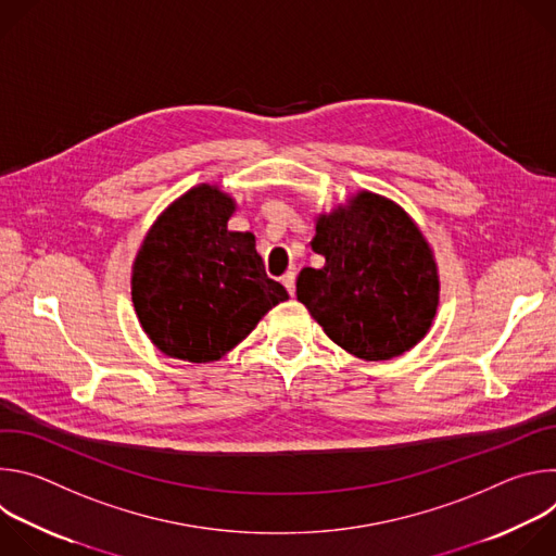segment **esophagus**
<instances>
[{
    "label": "esophagus",
    "instance_id": "1",
    "mask_svg": "<svg viewBox=\"0 0 556 556\" xmlns=\"http://www.w3.org/2000/svg\"><path fill=\"white\" fill-rule=\"evenodd\" d=\"M281 283L286 286V290L290 292V296H294V292H296V273H294V270H288V273L281 277Z\"/></svg>",
    "mask_w": 556,
    "mask_h": 556
}]
</instances>
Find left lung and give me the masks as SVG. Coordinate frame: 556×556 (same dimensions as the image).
<instances>
[{
  "instance_id": "left-lung-1",
  "label": "left lung",
  "mask_w": 556,
  "mask_h": 556,
  "mask_svg": "<svg viewBox=\"0 0 556 556\" xmlns=\"http://www.w3.org/2000/svg\"><path fill=\"white\" fill-rule=\"evenodd\" d=\"M312 251L324 268H303L296 299L348 354L389 361L416 348L433 326L440 275L414 217L374 191H356L314 217Z\"/></svg>"
}]
</instances>
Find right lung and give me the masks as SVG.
Returning <instances> with one entry per match:
<instances>
[{"label": "right lung", "instance_id": "obj_1", "mask_svg": "<svg viewBox=\"0 0 556 556\" xmlns=\"http://www.w3.org/2000/svg\"><path fill=\"white\" fill-rule=\"evenodd\" d=\"M237 202L198 185L149 226L131 266L138 324L165 356L213 363L240 345L286 288L266 275L255 235L228 230Z\"/></svg>", "mask_w": 556, "mask_h": 556}]
</instances>
